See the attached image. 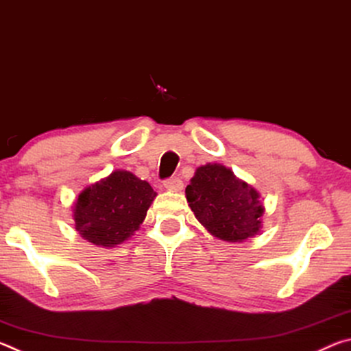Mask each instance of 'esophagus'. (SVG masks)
Masks as SVG:
<instances>
[{"mask_svg":"<svg viewBox=\"0 0 351 351\" xmlns=\"http://www.w3.org/2000/svg\"><path fill=\"white\" fill-rule=\"evenodd\" d=\"M164 187L178 192V190L182 189V181L178 176H171V178H167V180H164Z\"/></svg>","mask_w":351,"mask_h":351,"instance_id":"obj_1","label":"esophagus"}]
</instances>
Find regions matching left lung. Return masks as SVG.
Listing matches in <instances>:
<instances>
[{
    "instance_id": "8db88e82",
    "label": "left lung",
    "mask_w": 351,
    "mask_h": 351,
    "mask_svg": "<svg viewBox=\"0 0 351 351\" xmlns=\"http://www.w3.org/2000/svg\"><path fill=\"white\" fill-rule=\"evenodd\" d=\"M186 197L198 221L218 239L243 241L258 232L263 213L260 195L223 165L198 167Z\"/></svg>"
}]
</instances>
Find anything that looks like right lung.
Segmentation results:
<instances>
[{"instance_id": "add662e5", "label": "right lung", "mask_w": 351, "mask_h": 351, "mask_svg": "<svg viewBox=\"0 0 351 351\" xmlns=\"http://www.w3.org/2000/svg\"><path fill=\"white\" fill-rule=\"evenodd\" d=\"M154 197L156 192L147 181L130 171H112L79 195L75 229L94 245H119L139 229Z\"/></svg>"}]
</instances>
